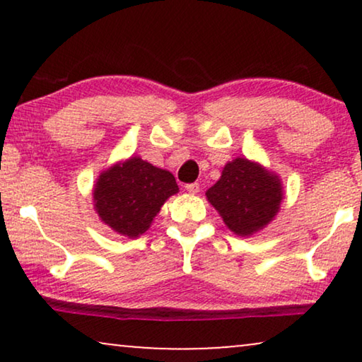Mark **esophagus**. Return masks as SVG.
Wrapping results in <instances>:
<instances>
[{
	"mask_svg": "<svg viewBox=\"0 0 362 362\" xmlns=\"http://www.w3.org/2000/svg\"><path fill=\"white\" fill-rule=\"evenodd\" d=\"M186 191L189 192V194H197V192H199V185H197V182H191V185H186Z\"/></svg>",
	"mask_w": 362,
	"mask_h": 362,
	"instance_id": "1",
	"label": "esophagus"
}]
</instances>
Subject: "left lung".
Returning <instances> with one entry per match:
<instances>
[{
	"label": "left lung",
	"mask_w": 362,
	"mask_h": 362,
	"mask_svg": "<svg viewBox=\"0 0 362 362\" xmlns=\"http://www.w3.org/2000/svg\"><path fill=\"white\" fill-rule=\"evenodd\" d=\"M206 199L219 212L227 229L250 237L275 219L285 192L276 173L239 156L226 163L219 180L206 191Z\"/></svg>",
	"instance_id": "1"
}]
</instances>
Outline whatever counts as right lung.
Returning <instances> with one entry per match:
<instances>
[{
    "mask_svg": "<svg viewBox=\"0 0 362 362\" xmlns=\"http://www.w3.org/2000/svg\"><path fill=\"white\" fill-rule=\"evenodd\" d=\"M180 191L175 176L140 156L117 161L93 185V209L117 234L136 239L150 229L168 197Z\"/></svg>",
    "mask_w": 362,
    "mask_h": 362,
    "instance_id": "add662e5",
    "label": "right lung"
}]
</instances>
